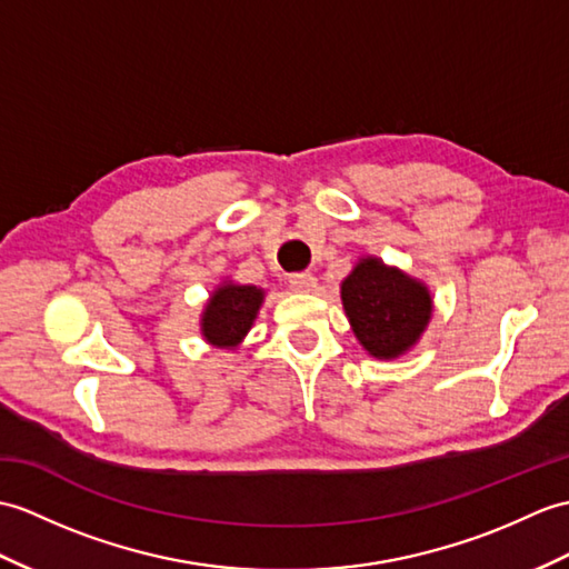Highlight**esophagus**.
Returning <instances> with one entry per match:
<instances>
[{
    "instance_id": "esophagus-1",
    "label": "esophagus",
    "mask_w": 569,
    "mask_h": 569,
    "mask_svg": "<svg viewBox=\"0 0 569 569\" xmlns=\"http://www.w3.org/2000/svg\"><path fill=\"white\" fill-rule=\"evenodd\" d=\"M288 283H290V288L296 290V293H312V290L317 288V279L312 273H293L288 279Z\"/></svg>"
}]
</instances>
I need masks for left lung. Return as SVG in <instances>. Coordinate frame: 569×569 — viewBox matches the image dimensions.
I'll return each instance as SVG.
<instances>
[{
    "label": "left lung",
    "instance_id": "left-lung-1",
    "mask_svg": "<svg viewBox=\"0 0 569 569\" xmlns=\"http://www.w3.org/2000/svg\"><path fill=\"white\" fill-rule=\"evenodd\" d=\"M341 306L363 351L392 361L412 351L427 332L433 296L425 281L368 254L341 281Z\"/></svg>",
    "mask_w": 569,
    "mask_h": 569
}]
</instances>
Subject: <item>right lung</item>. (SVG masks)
<instances>
[{
  "label": "right lung",
  "instance_id": "right-lung-1",
  "mask_svg": "<svg viewBox=\"0 0 569 569\" xmlns=\"http://www.w3.org/2000/svg\"><path fill=\"white\" fill-rule=\"evenodd\" d=\"M267 290L252 283H218L201 312V337L213 349L234 351L252 329Z\"/></svg>",
  "mask_w": 569,
  "mask_h": 569
}]
</instances>
